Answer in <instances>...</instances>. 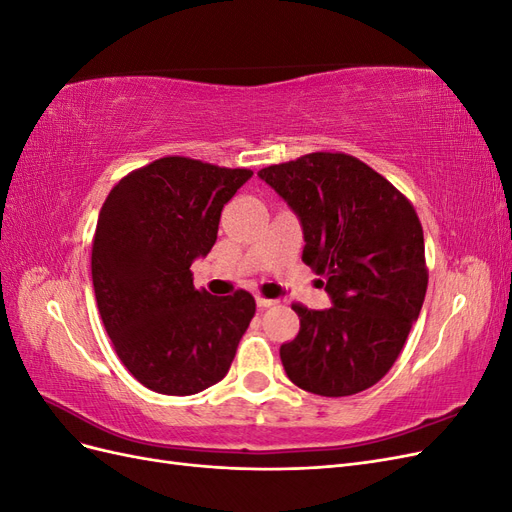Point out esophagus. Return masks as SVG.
<instances>
[{
  "label": "esophagus",
  "mask_w": 512,
  "mask_h": 512,
  "mask_svg": "<svg viewBox=\"0 0 512 512\" xmlns=\"http://www.w3.org/2000/svg\"><path fill=\"white\" fill-rule=\"evenodd\" d=\"M277 301L275 299H265V297H256V305L260 307V309H265V307H271V305H275Z\"/></svg>",
  "instance_id": "1"
}]
</instances>
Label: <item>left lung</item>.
Masks as SVG:
<instances>
[{
    "instance_id": "obj_1",
    "label": "left lung",
    "mask_w": 512,
    "mask_h": 512,
    "mask_svg": "<svg viewBox=\"0 0 512 512\" xmlns=\"http://www.w3.org/2000/svg\"><path fill=\"white\" fill-rule=\"evenodd\" d=\"M297 213L303 262L329 309L294 303L299 335L282 344L286 376L322 397L361 393L386 376L427 292L423 226L410 200L346 153L316 151L258 170Z\"/></svg>"
}]
</instances>
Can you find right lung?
<instances>
[{"instance_id":"obj_1","label":"right lung","mask_w":512,"mask_h":512,"mask_svg":"<svg viewBox=\"0 0 512 512\" xmlns=\"http://www.w3.org/2000/svg\"><path fill=\"white\" fill-rule=\"evenodd\" d=\"M254 173L168 156L108 192L91 247L104 329L130 374L162 395H194L230 369L256 312L250 292L194 288L192 262L218 239L228 200Z\"/></svg>"}]
</instances>
